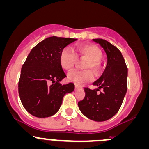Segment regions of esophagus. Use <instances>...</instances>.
I'll return each instance as SVG.
<instances>
[{
    "mask_svg": "<svg viewBox=\"0 0 149 149\" xmlns=\"http://www.w3.org/2000/svg\"><path fill=\"white\" fill-rule=\"evenodd\" d=\"M75 88H76V90L80 89V88H81V86H78V85H77V84H75Z\"/></svg>",
    "mask_w": 149,
    "mask_h": 149,
    "instance_id": "esophagus-1",
    "label": "esophagus"
}]
</instances>
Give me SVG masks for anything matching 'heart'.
<instances>
[{
  "instance_id": "heart-1",
  "label": "heart",
  "mask_w": 149,
  "mask_h": 149,
  "mask_svg": "<svg viewBox=\"0 0 149 149\" xmlns=\"http://www.w3.org/2000/svg\"><path fill=\"white\" fill-rule=\"evenodd\" d=\"M87 58L88 61L84 66L85 69H92L95 73H98L100 66V61L102 58V54L97 47L93 45H83L79 46L76 52L71 48L66 47L61 51L60 54V64L63 69L70 71L74 66L77 60V55ZM70 82L81 85L90 82L93 79V74L90 70L78 71L74 70L70 72L67 76Z\"/></svg>"
}]
</instances>
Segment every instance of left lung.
<instances>
[{"label":"left lung","mask_w":149,"mask_h":149,"mask_svg":"<svg viewBox=\"0 0 149 149\" xmlns=\"http://www.w3.org/2000/svg\"><path fill=\"white\" fill-rule=\"evenodd\" d=\"M107 55V65L103 73L93 83L97 88H84V99L78 102L81 112L90 120L104 122L112 118L120 109L127 90V66L118 49L102 39H93ZM100 89L102 90L97 93Z\"/></svg>","instance_id":"obj_1"}]
</instances>
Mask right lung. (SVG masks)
Instances as JSON below:
<instances>
[{"label": "right lung", "mask_w": 149, "mask_h": 149, "mask_svg": "<svg viewBox=\"0 0 149 149\" xmlns=\"http://www.w3.org/2000/svg\"><path fill=\"white\" fill-rule=\"evenodd\" d=\"M77 39L46 38L31 50L21 69L18 92L24 109L36 117L56 113L66 93L74 91V84L62 85L66 77L60 64L61 51Z\"/></svg>", "instance_id": "obj_1"}]
</instances>
